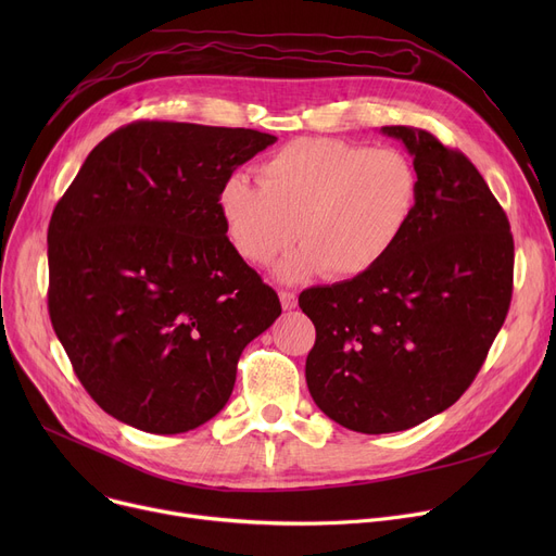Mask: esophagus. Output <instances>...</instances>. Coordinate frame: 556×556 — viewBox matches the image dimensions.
<instances>
[{
	"label": "esophagus",
	"mask_w": 556,
	"mask_h": 556,
	"mask_svg": "<svg viewBox=\"0 0 556 556\" xmlns=\"http://www.w3.org/2000/svg\"><path fill=\"white\" fill-rule=\"evenodd\" d=\"M279 300H281V306L283 311H293L298 306V295L290 293V290H281L279 293Z\"/></svg>",
	"instance_id": "obj_1"
}]
</instances>
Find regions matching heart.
Listing matches in <instances>:
<instances>
[{
  "label": "heart",
  "mask_w": 556,
  "mask_h": 556,
  "mask_svg": "<svg viewBox=\"0 0 556 556\" xmlns=\"http://www.w3.org/2000/svg\"><path fill=\"white\" fill-rule=\"evenodd\" d=\"M419 187L413 157L399 149L302 137L261 162L258 185L227 178L218 212L233 250L252 266H268L300 237L304 243L279 266L283 279H352L399 245Z\"/></svg>",
  "instance_id": "heart-1"
}]
</instances>
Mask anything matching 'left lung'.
<instances>
[{
    "label": "left lung",
    "instance_id": "obj_1",
    "mask_svg": "<svg viewBox=\"0 0 556 556\" xmlns=\"http://www.w3.org/2000/svg\"><path fill=\"white\" fill-rule=\"evenodd\" d=\"M419 170V204L365 275L308 288L306 386L336 424L383 434L444 413L473 383L511 302L514 239L471 160L434 135L386 126Z\"/></svg>",
    "mask_w": 556,
    "mask_h": 556
}]
</instances>
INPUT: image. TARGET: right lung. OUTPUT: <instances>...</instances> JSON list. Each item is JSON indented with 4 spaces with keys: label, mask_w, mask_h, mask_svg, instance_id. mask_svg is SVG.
<instances>
[{
    "label": "right lung",
    "mask_w": 556,
    "mask_h": 556,
    "mask_svg": "<svg viewBox=\"0 0 556 556\" xmlns=\"http://www.w3.org/2000/svg\"><path fill=\"white\" fill-rule=\"evenodd\" d=\"M277 137L135 122L87 155L51 214L49 315L108 415L153 434L216 417L243 349L281 315L225 237L218 191Z\"/></svg>",
    "instance_id": "obj_1"
}]
</instances>
